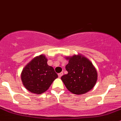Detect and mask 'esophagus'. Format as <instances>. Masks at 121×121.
<instances>
[{
	"mask_svg": "<svg viewBox=\"0 0 121 121\" xmlns=\"http://www.w3.org/2000/svg\"><path fill=\"white\" fill-rule=\"evenodd\" d=\"M63 75V72H61V73H58V77H60V78Z\"/></svg>",
	"mask_w": 121,
	"mask_h": 121,
	"instance_id": "1",
	"label": "esophagus"
}]
</instances>
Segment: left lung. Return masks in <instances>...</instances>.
I'll return each mask as SVG.
<instances>
[{"label": "left lung", "instance_id": "1", "mask_svg": "<svg viewBox=\"0 0 121 121\" xmlns=\"http://www.w3.org/2000/svg\"><path fill=\"white\" fill-rule=\"evenodd\" d=\"M68 63L65 66L68 74L61 78L69 91L76 95L86 93L97 83L98 73L92 62L78 54L65 57Z\"/></svg>", "mask_w": 121, "mask_h": 121}]
</instances>
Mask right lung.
Here are the masks:
<instances>
[{
    "label": "right lung",
    "mask_w": 121,
    "mask_h": 121,
    "mask_svg": "<svg viewBox=\"0 0 121 121\" xmlns=\"http://www.w3.org/2000/svg\"><path fill=\"white\" fill-rule=\"evenodd\" d=\"M46 56L41 54L33 58L24 68L21 79L24 87L31 93L46 92L58 77L53 67L47 64Z\"/></svg>",
    "instance_id": "add662e5"
}]
</instances>
